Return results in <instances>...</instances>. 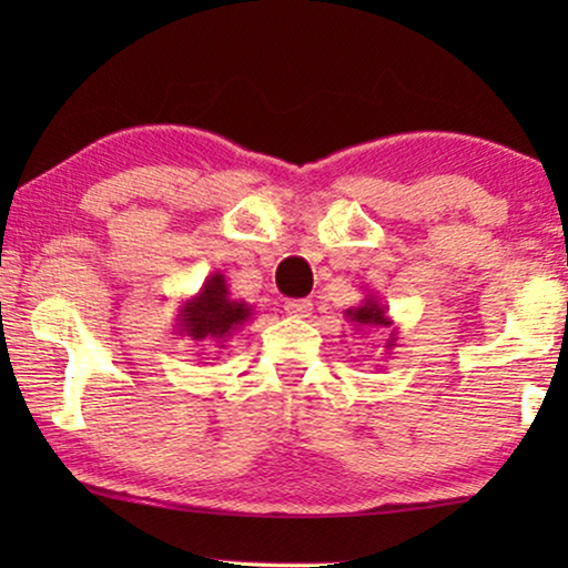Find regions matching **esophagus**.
<instances>
[{
  "mask_svg": "<svg viewBox=\"0 0 568 568\" xmlns=\"http://www.w3.org/2000/svg\"><path fill=\"white\" fill-rule=\"evenodd\" d=\"M284 313L290 317H310V313H313V302H310V300H290L284 305Z\"/></svg>",
  "mask_w": 568,
  "mask_h": 568,
  "instance_id": "34e87169",
  "label": "esophagus"
}]
</instances>
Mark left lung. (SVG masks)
Returning a JSON list of instances; mask_svg holds the SVG:
<instances>
[{"label":"left lung","instance_id":"obj_1","mask_svg":"<svg viewBox=\"0 0 568 568\" xmlns=\"http://www.w3.org/2000/svg\"><path fill=\"white\" fill-rule=\"evenodd\" d=\"M346 321L354 325V331H369V328H390V338L385 341V352L390 354V348L398 346V331L393 328V317L387 313V307L379 302L375 294L362 300L359 307L346 310Z\"/></svg>","mask_w":568,"mask_h":568}]
</instances>
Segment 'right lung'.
<instances>
[{"label":"right lung","instance_id":"right-lung-1","mask_svg":"<svg viewBox=\"0 0 568 568\" xmlns=\"http://www.w3.org/2000/svg\"><path fill=\"white\" fill-rule=\"evenodd\" d=\"M253 317V307L243 300L230 297V286L222 271L206 276L201 290L178 310V336L199 344L222 348Z\"/></svg>","mask_w":568,"mask_h":568}]
</instances>
